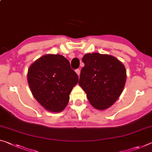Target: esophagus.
Segmentation results:
<instances>
[{"label":"esophagus","instance_id":"esophagus-1","mask_svg":"<svg viewBox=\"0 0 152 152\" xmlns=\"http://www.w3.org/2000/svg\"><path fill=\"white\" fill-rule=\"evenodd\" d=\"M76 74H78V76H80V69H76Z\"/></svg>","mask_w":152,"mask_h":152}]
</instances>
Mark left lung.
Wrapping results in <instances>:
<instances>
[{
    "instance_id": "8db88e82",
    "label": "left lung",
    "mask_w": 152,
    "mask_h": 152,
    "mask_svg": "<svg viewBox=\"0 0 152 152\" xmlns=\"http://www.w3.org/2000/svg\"><path fill=\"white\" fill-rule=\"evenodd\" d=\"M79 85L89 102L97 110L114 104L123 91L126 71L121 61L110 55L97 53L84 55Z\"/></svg>"
}]
</instances>
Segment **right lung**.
<instances>
[{
  "mask_svg": "<svg viewBox=\"0 0 152 152\" xmlns=\"http://www.w3.org/2000/svg\"><path fill=\"white\" fill-rule=\"evenodd\" d=\"M28 81L33 96L45 109L60 112L67 106L78 76L63 55L48 54L29 67Z\"/></svg>",
  "mask_w": 152,
  "mask_h": 152,
  "instance_id": "obj_1",
  "label": "right lung"
}]
</instances>
